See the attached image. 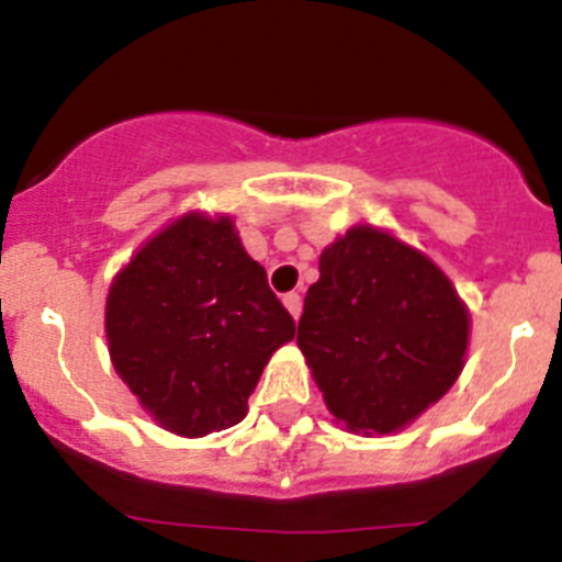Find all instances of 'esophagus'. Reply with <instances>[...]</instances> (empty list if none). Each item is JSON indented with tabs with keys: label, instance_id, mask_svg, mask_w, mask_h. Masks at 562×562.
<instances>
[{
	"label": "esophagus",
	"instance_id": "obj_1",
	"mask_svg": "<svg viewBox=\"0 0 562 562\" xmlns=\"http://www.w3.org/2000/svg\"><path fill=\"white\" fill-rule=\"evenodd\" d=\"M284 306L290 310V315L297 321V317H301V310H304V301H301V295H297V292H286Z\"/></svg>",
	"mask_w": 562,
	"mask_h": 562
}]
</instances>
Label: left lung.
Masks as SVG:
<instances>
[{"mask_svg": "<svg viewBox=\"0 0 562 562\" xmlns=\"http://www.w3.org/2000/svg\"><path fill=\"white\" fill-rule=\"evenodd\" d=\"M470 317L439 267L374 227H351L321 256L297 346L331 414L391 434L448 394Z\"/></svg>", "mask_w": 562, "mask_h": 562, "instance_id": "left-lung-1", "label": "left lung"}]
</instances>
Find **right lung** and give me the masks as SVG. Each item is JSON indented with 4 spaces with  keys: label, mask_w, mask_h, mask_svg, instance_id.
<instances>
[{
    "label": "right lung",
    "mask_w": 562,
    "mask_h": 562,
    "mask_svg": "<svg viewBox=\"0 0 562 562\" xmlns=\"http://www.w3.org/2000/svg\"><path fill=\"white\" fill-rule=\"evenodd\" d=\"M112 362L162 428L205 436L238 425L267 360L295 321L233 222L188 213L114 278Z\"/></svg>",
    "instance_id": "obj_1"
}]
</instances>
